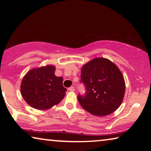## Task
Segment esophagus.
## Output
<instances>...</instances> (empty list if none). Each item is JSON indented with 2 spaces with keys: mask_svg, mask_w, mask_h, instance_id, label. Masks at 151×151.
I'll list each match as a JSON object with an SVG mask.
<instances>
[{
  "mask_svg": "<svg viewBox=\"0 0 151 151\" xmlns=\"http://www.w3.org/2000/svg\"><path fill=\"white\" fill-rule=\"evenodd\" d=\"M68 90H69V91H74L75 88H74L73 86H71V87H69V88H68Z\"/></svg>",
  "mask_w": 151,
  "mask_h": 151,
  "instance_id": "34e87169",
  "label": "esophagus"
}]
</instances>
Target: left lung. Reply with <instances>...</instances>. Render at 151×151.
<instances>
[{
  "instance_id": "left-lung-1",
  "label": "left lung",
  "mask_w": 151,
  "mask_h": 151,
  "mask_svg": "<svg viewBox=\"0 0 151 151\" xmlns=\"http://www.w3.org/2000/svg\"><path fill=\"white\" fill-rule=\"evenodd\" d=\"M84 96L78 95L81 106L96 116H105L119 108L125 93V82L119 68L111 60L96 58L81 69Z\"/></svg>"
}]
</instances>
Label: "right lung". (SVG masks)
Returning <instances> with one entry per match:
<instances>
[{
  "label": "right lung",
  "mask_w": 151,
  "mask_h": 151,
  "mask_svg": "<svg viewBox=\"0 0 151 151\" xmlns=\"http://www.w3.org/2000/svg\"><path fill=\"white\" fill-rule=\"evenodd\" d=\"M53 65L35 68L24 76L20 91L24 100L33 108L46 110L59 104L65 96L63 78L55 76Z\"/></svg>",
  "instance_id": "obj_1"
}]
</instances>
